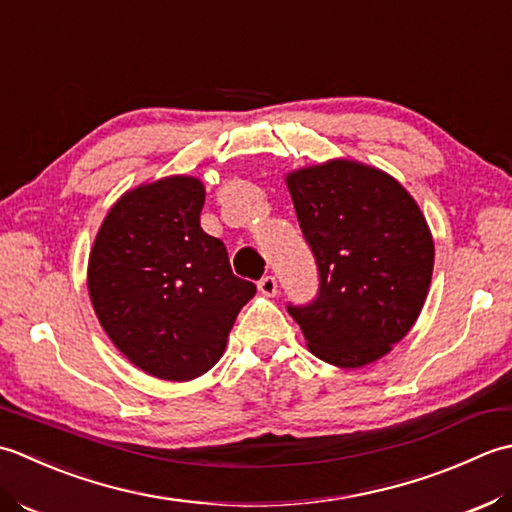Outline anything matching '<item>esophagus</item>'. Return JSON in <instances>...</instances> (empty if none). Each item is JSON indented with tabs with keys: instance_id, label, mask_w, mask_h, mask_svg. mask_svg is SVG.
<instances>
[{
	"instance_id": "1",
	"label": "esophagus",
	"mask_w": 512,
	"mask_h": 512,
	"mask_svg": "<svg viewBox=\"0 0 512 512\" xmlns=\"http://www.w3.org/2000/svg\"><path fill=\"white\" fill-rule=\"evenodd\" d=\"M258 291L260 294H265V296H276V291H278V283H276V278L274 276H263L258 280Z\"/></svg>"
}]
</instances>
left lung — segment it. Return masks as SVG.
Instances as JSON below:
<instances>
[{
  "mask_svg": "<svg viewBox=\"0 0 512 512\" xmlns=\"http://www.w3.org/2000/svg\"><path fill=\"white\" fill-rule=\"evenodd\" d=\"M320 271L318 298L287 307L316 358L340 369L380 360L415 325L429 294V223L391 174L331 159L285 176Z\"/></svg>",
  "mask_w": 512,
  "mask_h": 512,
  "instance_id": "1",
  "label": "left lung"
}]
</instances>
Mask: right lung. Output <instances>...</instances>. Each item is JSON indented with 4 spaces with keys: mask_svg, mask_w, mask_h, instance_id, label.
<instances>
[{
    "mask_svg": "<svg viewBox=\"0 0 512 512\" xmlns=\"http://www.w3.org/2000/svg\"><path fill=\"white\" fill-rule=\"evenodd\" d=\"M203 181L165 176L125 192L103 218L88 258V294L103 331L134 367L187 382L221 360L256 285L232 274L205 234Z\"/></svg>",
    "mask_w": 512,
    "mask_h": 512,
    "instance_id": "add662e5",
    "label": "right lung"
}]
</instances>
